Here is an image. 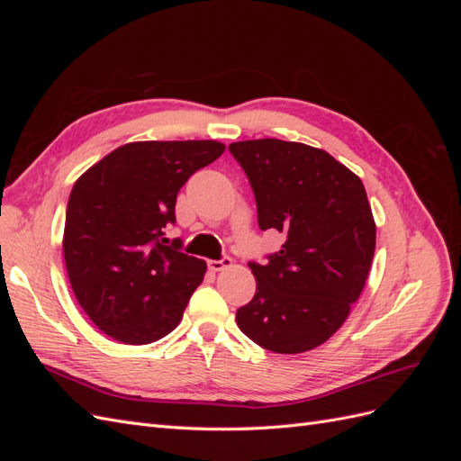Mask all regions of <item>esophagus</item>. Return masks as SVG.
I'll return each mask as SVG.
<instances>
[{
    "mask_svg": "<svg viewBox=\"0 0 461 461\" xmlns=\"http://www.w3.org/2000/svg\"><path fill=\"white\" fill-rule=\"evenodd\" d=\"M207 267L212 269L213 273H217V271H222V269H229V267H232V259H230V258H222V259H209V261H207Z\"/></svg>",
    "mask_w": 461,
    "mask_h": 461,
    "instance_id": "1",
    "label": "esophagus"
}]
</instances>
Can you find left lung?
<instances>
[{"label":"left lung","mask_w":461,"mask_h":461,"mask_svg":"<svg viewBox=\"0 0 461 461\" xmlns=\"http://www.w3.org/2000/svg\"><path fill=\"white\" fill-rule=\"evenodd\" d=\"M229 149L254 188L259 229L286 239L267 265L249 263L256 296L236 323L265 350L310 352L344 325L367 281L376 227L364 183L308 144L259 138Z\"/></svg>","instance_id":"obj_1"}]
</instances>
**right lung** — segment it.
Instances as JSON below:
<instances>
[{"label": "right lung", "instance_id": "obj_1", "mask_svg": "<svg viewBox=\"0 0 461 461\" xmlns=\"http://www.w3.org/2000/svg\"><path fill=\"white\" fill-rule=\"evenodd\" d=\"M225 151L217 140L129 142L82 173L67 203L63 256L80 308L107 337L149 344L183 319L207 271L167 246L176 194Z\"/></svg>", "mask_w": 461, "mask_h": 461}]
</instances>
